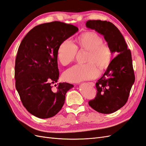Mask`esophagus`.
Masks as SVG:
<instances>
[{
  "mask_svg": "<svg viewBox=\"0 0 146 146\" xmlns=\"http://www.w3.org/2000/svg\"><path fill=\"white\" fill-rule=\"evenodd\" d=\"M88 85H91L92 86H95V84L93 82H88Z\"/></svg>",
  "mask_w": 146,
  "mask_h": 146,
  "instance_id": "34e87169",
  "label": "esophagus"
}]
</instances>
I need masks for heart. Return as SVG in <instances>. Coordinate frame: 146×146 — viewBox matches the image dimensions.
Returning <instances> with one entry per match:
<instances>
[{
  "instance_id": "heart-1",
  "label": "heart",
  "mask_w": 146,
  "mask_h": 146,
  "mask_svg": "<svg viewBox=\"0 0 146 146\" xmlns=\"http://www.w3.org/2000/svg\"><path fill=\"white\" fill-rule=\"evenodd\" d=\"M78 47L69 39L60 44L58 48V59L61 64L66 66L74 60L77 47L88 51L87 64H78L66 70L64 79L69 82H80L96 78L99 74L97 66L104 69L111 63L112 52L111 48L104 44V39L94 32L82 33L77 39Z\"/></svg>"
}]
</instances>
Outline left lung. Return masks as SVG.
Returning a JSON list of instances; mask_svg holds the SVG:
<instances>
[{
    "label": "left lung",
    "mask_w": 146,
    "mask_h": 146,
    "mask_svg": "<svg viewBox=\"0 0 146 146\" xmlns=\"http://www.w3.org/2000/svg\"><path fill=\"white\" fill-rule=\"evenodd\" d=\"M86 26L102 35L112 54L117 55L96 83V97L88 102L99 113H113L126 104L135 82L131 52L120 31L113 23L107 21L89 20Z\"/></svg>",
    "instance_id": "obj_1"
}]
</instances>
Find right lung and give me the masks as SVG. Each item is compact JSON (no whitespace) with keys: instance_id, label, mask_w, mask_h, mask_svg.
Returning <instances> with one entry per match:
<instances>
[{"instance_id":"add662e5","label":"right lung","mask_w":146,"mask_h":146,"mask_svg":"<svg viewBox=\"0 0 146 146\" xmlns=\"http://www.w3.org/2000/svg\"><path fill=\"white\" fill-rule=\"evenodd\" d=\"M71 24L54 21L38 25L25 35L15 61L16 88L22 103L33 116L41 119L54 116L63 107L66 92L74 87L56 83L60 44L78 32Z\"/></svg>"}]
</instances>
